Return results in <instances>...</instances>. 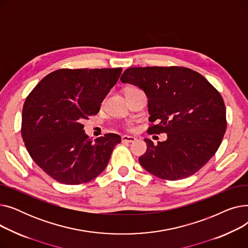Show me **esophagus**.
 <instances>
[{
	"label": "esophagus",
	"mask_w": 248,
	"mask_h": 248,
	"mask_svg": "<svg viewBox=\"0 0 248 248\" xmlns=\"http://www.w3.org/2000/svg\"><path fill=\"white\" fill-rule=\"evenodd\" d=\"M136 140H137V139L135 137H131V136H123L122 137L123 142H134Z\"/></svg>",
	"instance_id": "34e87169"
}]
</instances>
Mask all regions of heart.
I'll use <instances>...</instances> for the list:
<instances>
[{"label":"heart","instance_id":"obj_1","mask_svg":"<svg viewBox=\"0 0 248 248\" xmlns=\"http://www.w3.org/2000/svg\"><path fill=\"white\" fill-rule=\"evenodd\" d=\"M131 88H135V87H128L127 89H131ZM127 89H126V90H127ZM125 128L127 129V131H133L134 127H133V125H131V124H126V125H125Z\"/></svg>","mask_w":248,"mask_h":248}]
</instances>
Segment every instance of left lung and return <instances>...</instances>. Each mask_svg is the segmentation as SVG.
Listing matches in <instances>:
<instances>
[{
    "mask_svg": "<svg viewBox=\"0 0 248 248\" xmlns=\"http://www.w3.org/2000/svg\"><path fill=\"white\" fill-rule=\"evenodd\" d=\"M123 83L148 96L150 135L167 134L158 145L146 139L139 162L152 175L176 181L194 175L217 152L226 132V109L219 91L200 73L181 66L127 68Z\"/></svg>",
    "mask_w": 248,
    "mask_h": 248,
    "instance_id": "obj_1",
    "label": "left lung"
}]
</instances>
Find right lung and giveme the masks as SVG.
Here are the masks:
<instances>
[{"mask_svg":"<svg viewBox=\"0 0 248 248\" xmlns=\"http://www.w3.org/2000/svg\"><path fill=\"white\" fill-rule=\"evenodd\" d=\"M122 71V67L58 69L46 75L26 98L21 126L25 147L52 179L79 185L108 166L121 137L106 134L93 140L82 122L99 111Z\"/></svg>","mask_w":248,"mask_h":248,"instance_id":"obj_1","label":"right lung"}]
</instances>
